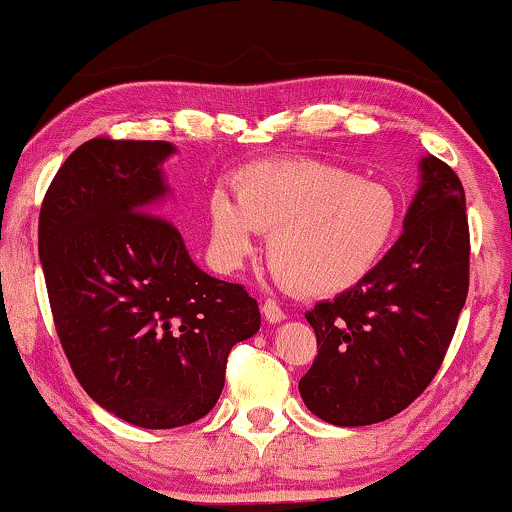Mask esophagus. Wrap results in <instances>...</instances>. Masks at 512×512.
Here are the masks:
<instances>
[{"mask_svg":"<svg viewBox=\"0 0 512 512\" xmlns=\"http://www.w3.org/2000/svg\"><path fill=\"white\" fill-rule=\"evenodd\" d=\"M261 311H263L265 321H268V323H281L286 318L284 309H281L274 300H265L261 305Z\"/></svg>","mask_w":512,"mask_h":512,"instance_id":"esophagus-1","label":"esophagus"}]
</instances>
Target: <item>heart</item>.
<instances>
[{"label": "heart", "mask_w": 512, "mask_h": 512, "mask_svg": "<svg viewBox=\"0 0 512 512\" xmlns=\"http://www.w3.org/2000/svg\"><path fill=\"white\" fill-rule=\"evenodd\" d=\"M205 203L210 249L221 270H238L268 235L274 274L307 298L358 286L395 240L399 201L381 182L316 159H268L233 175Z\"/></svg>", "instance_id": "heart-1"}]
</instances>
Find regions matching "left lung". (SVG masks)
<instances>
[{"label":"left lung","mask_w":512,"mask_h":512,"mask_svg":"<svg viewBox=\"0 0 512 512\" xmlns=\"http://www.w3.org/2000/svg\"><path fill=\"white\" fill-rule=\"evenodd\" d=\"M469 293L464 187L441 159H420V189L404 231L358 286L305 318L318 355L298 388L330 425L388 420L439 372Z\"/></svg>","instance_id":"1"}]
</instances>
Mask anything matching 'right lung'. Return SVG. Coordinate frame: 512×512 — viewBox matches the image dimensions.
<instances>
[{
    "instance_id": "obj_1",
    "label": "right lung",
    "mask_w": 512,
    "mask_h": 512,
    "mask_svg": "<svg viewBox=\"0 0 512 512\" xmlns=\"http://www.w3.org/2000/svg\"><path fill=\"white\" fill-rule=\"evenodd\" d=\"M166 140L92 138L50 182L39 256L59 342L87 395L145 429L201 420L224 390L231 348L261 311L240 284L191 261L161 164Z\"/></svg>"
}]
</instances>
